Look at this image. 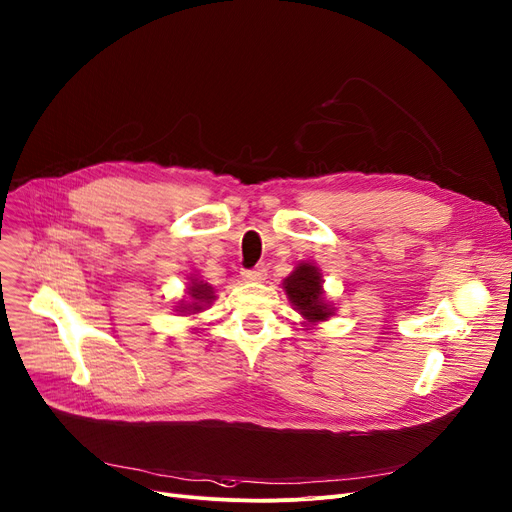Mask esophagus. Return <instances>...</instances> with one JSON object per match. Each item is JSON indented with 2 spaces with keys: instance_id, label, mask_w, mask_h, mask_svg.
Wrapping results in <instances>:
<instances>
[{
  "instance_id": "34e87169",
  "label": "esophagus",
  "mask_w": 512,
  "mask_h": 512,
  "mask_svg": "<svg viewBox=\"0 0 512 512\" xmlns=\"http://www.w3.org/2000/svg\"><path fill=\"white\" fill-rule=\"evenodd\" d=\"M265 276H267V269L263 265L255 267V269H247L245 274H243V278L247 282H261V280H265Z\"/></svg>"
}]
</instances>
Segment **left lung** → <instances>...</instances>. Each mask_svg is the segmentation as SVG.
Wrapping results in <instances>:
<instances>
[{
    "label": "left lung",
    "instance_id": "left-lung-1",
    "mask_svg": "<svg viewBox=\"0 0 512 512\" xmlns=\"http://www.w3.org/2000/svg\"><path fill=\"white\" fill-rule=\"evenodd\" d=\"M286 294L296 311L309 321H325L331 317L329 304L323 300V282L315 265L300 263L294 274L284 282Z\"/></svg>",
    "mask_w": 512,
    "mask_h": 512
}]
</instances>
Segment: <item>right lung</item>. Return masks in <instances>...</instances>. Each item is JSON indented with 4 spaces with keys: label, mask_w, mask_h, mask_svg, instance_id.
<instances>
[{
    "label": "right lung",
    "mask_w": 512,
    "mask_h": 512,
    "mask_svg": "<svg viewBox=\"0 0 512 512\" xmlns=\"http://www.w3.org/2000/svg\"><path fill=\"white\" fill-rule=\"evenodd\" d=\"M189 296H191L193 302L181 306V309H183V311H199L203 304L214 300V290H212V286H208V284L193 280V282H191V288H189Z\"/></svg>",
    "instance_id": "right-lung-1"
}]
</instances>
